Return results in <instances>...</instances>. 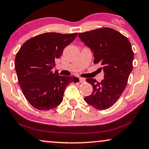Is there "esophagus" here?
<instances>
[{"label":"esophagus","instance_id":"1","mask_svg":"<svg viewBox=\"0 0 149 149\" xmlns=\"http://www.w3.org/2000/svg\"><path fill=\"white\" fill-rule=\"evenodd\" d=\"M86 82V79L84 78H80V83H84Z\"/></svg>","mask_w":149,"mask_h":149}]
</instances>
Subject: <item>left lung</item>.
Instances as JSON below:
<instances>
[{"instance_id": "left-lung-1", "label": "left lung", "mask_w": 149, "mask_h": 149, "mask_svg": "<svg viewBox=\"0 0 149 149\" xmlns=\"http://www.w3.org/2000/svg\"><path fill=\"white\" fill-rule=\"evenodd\" d=\"M78 36L93 52L94 63L102 65L104 72V79L100 82L86 79L93 91L84 100L97 110H106L116 103L127 86L133 69L132 45L126 37L110 28L80 33Z\"/></svg>"}]
</instances>
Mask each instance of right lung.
Segmentation results:
<instances>
[{"instance_id": "1", "label": "right lung", "mask_w": 149, "mask_h": 149, "mask_svg": "<svg viewBox=\"0 0 149 149\" xmlns=\"http://www.w3.org/2000/svg\"><path fill=\"white\" fill-rule=\"evenodd\" d=\"M78 33H45L29 39L22 45L15 59L17 80L23 94L34 108L49 110L60 105L65 89L78 82L74 76H59L52 71L55 61Z\"/></svg>"}]
</instances>
